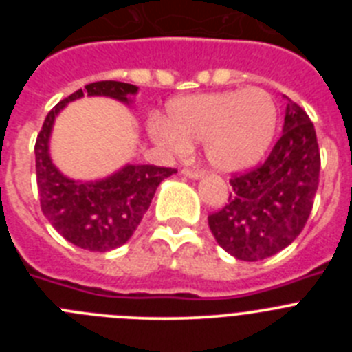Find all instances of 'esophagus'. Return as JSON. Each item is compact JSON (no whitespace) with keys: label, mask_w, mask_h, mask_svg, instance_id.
<instances>
[{"label":"esophagus","mask_w":352,"mask_h":352,"mask_svg":"<svg viewBox=\"0 0 352 352\" xmlns=\"http://www.w3.org/2000/svg\"><path fill=\"white\" fill-rule=\"evenodd\" d=\"M183 176H186V178H190V179H199V178H203V170H192V169H183L182 170Z\"/></svg>","instance_id":"1"}]
</instances>
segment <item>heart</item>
<instances>
[{"instance_id": "heart-1", "label": "heart", "mask_w": 352, "mask_h": 352, "mask_svg": "<svg viewBox=\"0 0 352 352\" xmlns=\"http://www.w3.org/2000/svg\"><path fill=\"white\" fill-rule=\"evenodd\" d=\"M275 100L259 88L227 89L174 98L167 120L151 116L149 133L155 142L173 151H186L203 141L204 157L220 173L254 167L275 138Z\"/></svg>"}]
</instances>
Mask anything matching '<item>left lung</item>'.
<instances>
[{"label":"left lung","instance_id":"8db88e82","mask_svg":"<svg viewBox=\"0 0 352 352\" xmlns=\"http://www.w3.org/2000/svg\"><path fill=\"white\" fill-rule=\"evenodd\" d=\"M319 170L312 121L289 100L282 138L270 157L257 169L234 176L229 203L208 217L217 243L239 261H261L284 250L309 220Z\"/></svg>","mask_w":352,"mask_h":352}]
</instances>
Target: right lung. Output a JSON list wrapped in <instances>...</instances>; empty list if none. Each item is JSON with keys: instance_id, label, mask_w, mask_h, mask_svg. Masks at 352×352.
Masks as SVG:
<instances>
[{"instance_id": "add662e5", "label": "right lung", "mask_w": 352, "mask_h": 352, "mask_svg": "<svg viewBox=\"0 0 352 352\" xmlns=\"http://www.w3.org/2000/svg\"><path fill=\"white\" fill-rule=\"evenodd\" d=\"M139 88L118 80H98L77 89L47 114L35 144L36 185L45 219L67 241L89 252H109L125 245L148 211L157 186L176 170L126 164L107 178L80 182L65 176L51 158L54 121L65 105L84 95L107 96L132 105Z\"/></svg>"}]
</instances>
